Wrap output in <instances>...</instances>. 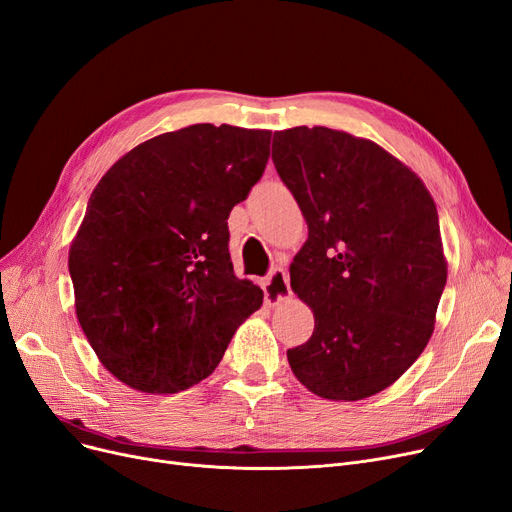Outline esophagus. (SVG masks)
<instances>
[{"instance_id":"esophagus-1","label":"esophagus","mask_w":512,"mask_h":512,"mask_svg":"<svg viewBox=\"0 0 512 512\" xmlns=\"http://www.w3.org/2000/svg\"><path fill=\"white\" fill-rule=\"evenodd\" d=\"M293 291H291V284H288V274L280 268H276L268 282H265V303L268 305H278L284 303L286 299H291Z\"/></svg>"}]
</instances>
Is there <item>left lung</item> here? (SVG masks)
I'll return each instance as SVG.
<instances>
[{"instance_id": "obj_1", "label": "left lung", "mask_w": 512, "mask_h": 512, "mask_svg": "<svg viewBox=\"0 0 512 512\" xmlns=\"http://www.w3.org/2000/svg\"><path fill=\"white\" fill-rule=\"evenodd\" d=\"M272 161L307 221L291 288L316 320L288 364L332 402L381 393L425 351L448 280L433 196L385 148L339 129L274 131Z\"/></svg>"}]
</instances>
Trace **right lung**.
<instances>
[{"mask_svg": "<svg viewBox=\"0 0 512 512\" xmlns=\"http://www.w3.org/2000/svg\"><path fill=\"white\" fill-rule=\"evenodd\" d=\"M268 129L198 123L150 138L94 188L71 242L77 320L100 364L142 393L217 368L263 291L234 276L228 217L259 182Z\"/></svg>", "mask_w": 512, "mask_h": 512, "instance_id": "right-lung-1", "label": "right lung"}]
</instances>
